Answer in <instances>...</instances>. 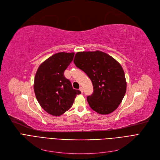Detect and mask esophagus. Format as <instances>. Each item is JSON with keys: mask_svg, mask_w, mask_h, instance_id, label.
I'll return each instance as SVG.
<instances>
[{"mask_svg": "<svg viewBox=\"0 0 160 160\" xmlns=\"http://www.w3.org/2000/svg\"><path fill=\"white\" fill-rule=\"evenodd\" d=\"M79 90L82 92V93H83V88H82V87H80V88H79Z\"/></svg>", "mask_w": 160, "mask_h": 160, "instance_id": "obj_1", "label": "esophagus"}]
</instances>
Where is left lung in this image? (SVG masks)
Listing matches in <instances>:
<instances>
[{"label":"left lung","mask_w":160,"mask_h":160,"mask_svg":"<svg viewBox=\"0 0 160 160\" xmlns=\"http://www.w3.org/2000/svg\"><path fill=\"white\" fill-rule=\"evenodd\" d=\"M74 63L91 79L93 93L87 97L92 110L99 114L112 113L121 103L127 91V81L121 64L108 54L78 52Z\"/></svg>","instance_id":"1"}]
</instances>
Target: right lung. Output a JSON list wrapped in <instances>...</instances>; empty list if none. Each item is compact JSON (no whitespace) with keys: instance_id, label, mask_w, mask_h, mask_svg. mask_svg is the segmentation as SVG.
I'll list each match as a JSON object with an SVG mask.
<instances>
[{"instance_id":"1","label":"right lung","mask_w":160,"mask_h":160,"mask_svg":"<svg viewBox=\"0 0 160 160\" xmlns=\"http://www.w3.org/2000/svg\"><path fill=\"white\" fill-rule=\"evenodd\" d=\"M74 53L58 52L42 63L33 83L35 95L43 110L54 116H60L69 110L74 98L81 93L72 88L64 77V71L72 61Z\"/></svg>"}]
</instances>
